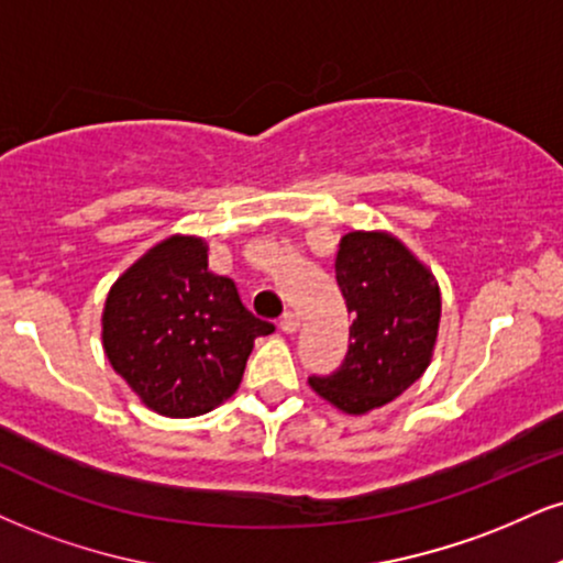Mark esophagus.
<instances>
[{
	"label": "esophagus",
	"mask_w": 563,
	"mask_h": 563,
	"mask_svg": "<svg viewBox=\"0 0 563 563\" xmlns=\"http://www.w3.org/2000/svg\"><path fill=\"white\" fill-rule=\"evenodd\" d=\"M280 330L283 333H296V330H299V317H296L294 311H286V314L280 317Z\"/></svg>",
	"instance_id": "1"
}]
</instances>
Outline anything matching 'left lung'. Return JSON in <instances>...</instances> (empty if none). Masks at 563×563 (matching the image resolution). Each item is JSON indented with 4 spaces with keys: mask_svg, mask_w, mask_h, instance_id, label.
I'll return each instance as SVG.
<instances>
[{
    "mask_svg": "<svg viewBox=\"0 0 563 563\" xmlns=\"http://www.w3.org/2000/svg\"><path fill=\"white\" fill-rule=\"evenodd\" d=\"M335 280L346 299L349 354L333 375L309 377L317 396L346 415H367L430 367L440 324L432 273L385 230H354L338 243Z\"/></svg>",
    "mask_w": 563,
    "mask_h": 563,
    "instance_id": "obj_1",
    "label": "left lung"
}]
</instances>
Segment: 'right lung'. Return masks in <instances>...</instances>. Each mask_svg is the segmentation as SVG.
<instances>
[{
    "mask_svg": "<svg viewBox=\"0 0 563 563\" xmlns=\"http://www.w3.org/2000/svg\"><path fill=\"white\" fill-rule=\"evenodd\" d=\"M207 241L170 235L107 296L101 343L112 369L162 417H199L239 390L254 341L275 330L209 273Z\"/></svg>",
    "mask_w": 563,
    "mask_h": 563,
    "instance_id": "add662e5",
    "label": "right lung"
}]
</instances>
